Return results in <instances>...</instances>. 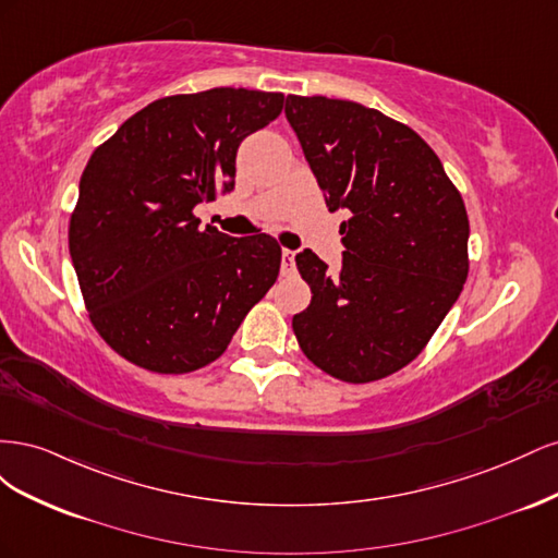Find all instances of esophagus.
<instances>
[{
    "instance_id": "esophagus-1",
    "label": "esophagus",
    "mask_w": 558,
    "mask_h": 558,
    "mask_svg": "<svg viewBox=\"0 0 558 558\" xmlns=\"http://www.w3.org/2000/svg\"><path fill=\"white\" fill-rule=\"evenodd\" d=\"M281 267H283V272H293V269H295V251H289V248L281 251Z\"/></svg>"
}]
</instances>
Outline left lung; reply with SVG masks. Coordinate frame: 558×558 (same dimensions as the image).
<instances>
[{"label": "left lung", "mask_w": 558, "mask_h": 558, "mask_svg": "<svg viewBox=\"0 0 558 558\" xmlns=\"http://www.w3.org/2000/svg\"><path fill=\"white\" fill-rule=\"evenodd\" d=\"M286 118L340 226L337 275L295 256L312 302L293 316L302 353L326 375L367 384L426 349L468 279V211L435 150L377 109L349 99L286 97Z\"/></svg>", "instance_id": "left-lung-1"}]
</instances>
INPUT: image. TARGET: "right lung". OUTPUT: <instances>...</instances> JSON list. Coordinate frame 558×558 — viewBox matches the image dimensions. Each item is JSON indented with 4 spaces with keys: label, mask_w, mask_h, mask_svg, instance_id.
<instances>
[{
    "label": "right lung",
    "mask_w": 558,
    "mask_h": 558,
    "mask_svg": "<svg viewBox=\"0 0 558 558\" xmlns=\"http://www.w3.org/2000/svg\"><path fill=\"white\" fill-rule=\"evenodd\" d=\"M281 109L283 93L170 95L93 150L70 253L90 324L118 356L158 375L193 373L221 356L272 289L279 242L199 228L195 207L232 189L242 140Z\"/></svg>",
    "instance_id": "1"
}]
</instances>
